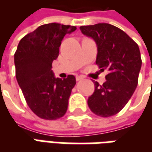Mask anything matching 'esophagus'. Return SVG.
Returning <instances> with one entry per match:
<instances>
[{"mask_svg": "<svg viewBox=\"0 0 152 152\" xmlns=\"http://www.w3.org/2000/svg\"><path fill=\"white\" fill-rule=\"evenodd\" d=\"M84 79V77L82 76H76V80H80Z\"/></svg>", "mask_w": 152, "mask_h": 152, "instance_id": "esophagus-1", "label": "esophagus"}]
</instances>
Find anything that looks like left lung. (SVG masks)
Masks as SVG:
<instances>
[{
	"label": "left lung",
	"instance_id": "1",
	"mask_svg": "<svg viewBox=\"0 0 152 152\" xmlns=\"http://www.w3.org/2000/svg\"><path fill=\"white\" fill-rule=\"evenodd\" d=\"M80 29L97 44L96 64L102 71H109L102 86L94 81L88 106L99 116L114 115L126 105L137 86L142 66L139 47L124 31L109 23L81 26Z\"/></svg>",
	"mask_w": 152,
	"mask_h": 152
}]
</instances>
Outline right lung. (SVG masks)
<instances>
[{
    "label": "right lung",
    "mask_w": 152,
    "mask_h": 152,
    "mask_svg": "<svg viewBox=\"0 0 152 152\" xmlns=\"http://www.w3.org/2000/svg\"><path fill=\"white\" fill-rule=\"evenodd\" d=\"M76 27L56 23L41 25L19 41L15 53L16 79L25 100L38 117L53 121L63 117L76 78H55L52 63L59 54L63 37Z\"/></svg>",
    "instance_id": "right-lung-1"
}]
</instances>
